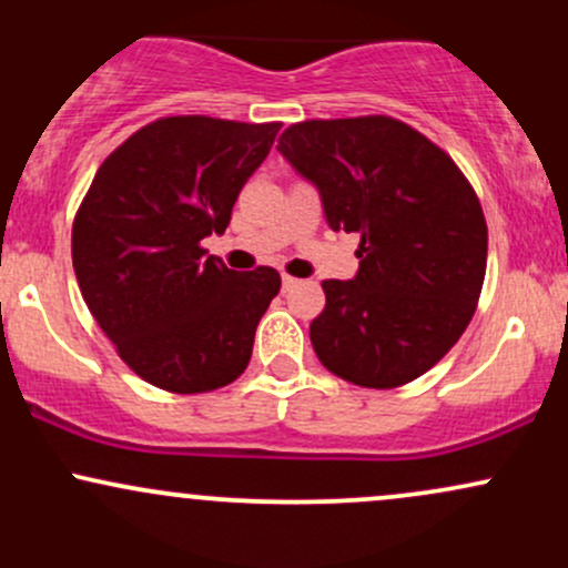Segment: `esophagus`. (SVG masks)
I'll list each match as a JSON object with an SVG mask.
<instances>
[{
    "label": "esophagus",
    "mask_w": 568,
    "mask_h": 568,
    "mask_svg": "<svg viewBox=\"0 0 568 568\" xmlns=\"http://www.w3.org/2000/svg\"><path fill=\"white\" fill-rule=\"evenodd\" d=\"M298 285V280L296 277H291V275H283V291H291V288H296Z\"/></svg>",
    "instance_id": "1"
}]
</instances>
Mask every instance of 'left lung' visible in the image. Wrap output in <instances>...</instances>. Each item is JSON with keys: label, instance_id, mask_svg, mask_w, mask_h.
<instances>
[{"label": "left lung", "instance_id": "left-lung-1", "mask_svg": "<svg viewBox=\"0 0 568 568\" xmlns=\"http://www.w3.org/2000/svg\"><path fill=\"white\" fill-rule=\"evenodd\" d=\"M277 149L321 189L331 230L361 234L355 280L323 283L315 355L361 387L419 379L465 334L484 288L488 230L470 181L384 114L296 122Z\"/></svg>", "mask_w": 568, "mask_h": 568}]
</instances>
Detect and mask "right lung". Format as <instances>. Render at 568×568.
Instances as JSON below:
<instances>
[{"label": "right lung", "instance_id": "obj_1", "mask_svg": "<svg viewBox=\"0 0 568 568\" xmlns=\"http://www.w3.org/2000/svg\"><path fill=\"white\" fill-rule=\"evenodd\" d=\"M280 125L160 116L98 168L71 226V262L95 323L143 382L197 395L247 368L280 272L226 270L202 240L230 226Z\"/></svg>", "mask_w": 568, "mask_h": 568}]
</instances>
